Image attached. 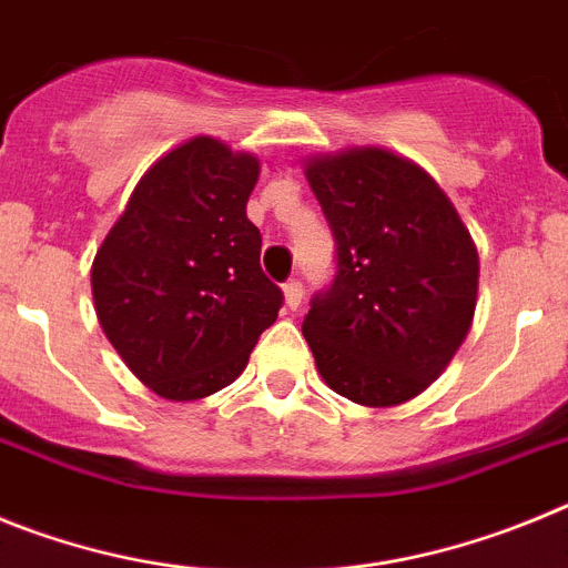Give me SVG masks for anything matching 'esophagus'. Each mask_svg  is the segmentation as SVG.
Returning <instances> with one entry per match:
<instances>
[{"mask_svg":"<svg viewBox=\"0 0 568 568\" xmlns=\"http://www.w3.org/2000/svg\"><path fill=\"white\" fill-rule=\"evenodd\" d=\"M301 298H304V284L298 278H290L284 284V304H287V310H298Z\"/></svg>","mask_w":568,"mask_h":568,"instance_id":"1","label":"esophagus"}]
</instances>
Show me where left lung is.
<instances>
[{
  "mask_svg": "<svg viewBox=\"0 0 568 568\" xmlns=\"http://www.w3.org/2000/svg\"><path fill=\"white\" fill-rule=\"evenodd\" d=\"M307 182L335 239V275L301 333L321 378L364 406H395L458 353L478 301V250L418 164L378 148L310 159Z\"/></svg>",
  "mask_w": 568,
  "mask_h": 568,
  "instance_id": "obj_1",
  "label": "left lung"
}]
</instances>
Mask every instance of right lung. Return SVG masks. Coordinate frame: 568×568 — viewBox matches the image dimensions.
I'll return each mask as SVG.
<instances>
[{"label":"right lung","mask_w":568,"mask_h":568,"mask_svg":"<svg viewBox=\"0 0 568 568\" xmlns=\"http://www.w3.org/2000/svg\"><path fill=\"white\" fill-rule=\"evenodd\" d=\"M258 159L195 135L135 184L93 261L104 335L130 373L168 400L233 384L284 293L264 275L247 219Z\"/></svg>","instance_id":"1"}]
</instances>
